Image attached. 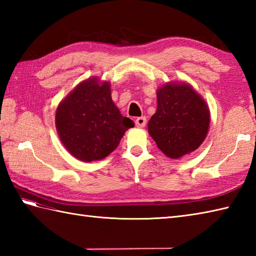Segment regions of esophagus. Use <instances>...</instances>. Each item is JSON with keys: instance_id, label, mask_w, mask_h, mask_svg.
Returning a JSON list of instances; mask_svg holds the SVG:
<instances>
[{"instance_id": "1", "label": "esophagus", "mask_w": 256, "mask_h": 256, "mask_svg": "<svg viewBox=\"0 0 256 256\" xmlns=\"http://www.w3.org/2000/svg\"><path fill=\"white\" fill-rule=\"evenodd\" d=\"M135 125L138 128H144L146 125V118L145 116H140L135 120Z\"/></svg>"}]
</instances>
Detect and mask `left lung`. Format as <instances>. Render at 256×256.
<instances>
[{"instance_id": "left-lung-1", "label": "left lung", "mask_w": 256, "mask_h": 256, "mask_svg": "<svg viewBox=\"0 0 256 256\" xmlns=\"http://www.w3.org/2000/svg\"><path fill=\"white\" fill-rule=\"evenodd\" d=\"M209 124L208 106L192 86L170 82L157 90V110L148 122V133L166 156L179 158L197 150Z\"/></svg>"}]
</instances>
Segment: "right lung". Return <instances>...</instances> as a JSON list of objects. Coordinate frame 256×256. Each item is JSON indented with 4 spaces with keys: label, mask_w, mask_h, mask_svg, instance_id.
I'll list each match as a JSON object with an SVG mask.
<instances>
[{
    "label": "right lung",
    "mask_w": 256,
    "mask_h": 256,
    "mask_svg": "<svg viewBox=\"0 0 256 256\" xmlns=\"http://www.w3.org/2000/svg\"><path fill=\"white\" fill-rule=\"evenodd\" d=\"M110 82L94 77L79 84L59 103L56 128L70 154L82 162L104 158L118 148L125 131L134 126L111 98Z\"/></svg>",
    "instance_id": "obj_1"
}]
</instances>
